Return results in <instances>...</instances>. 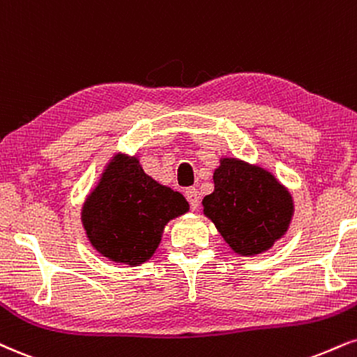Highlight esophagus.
Segmentation results:
<instances>
[{
	"mask_svg": "<svg viewBox=\"0 0 357 357\" xmlns=\"http://www.w3.org/2000/svg\"><path fill=\"white\" fill-rule=\"evenodd\" d=\"M184 196H186L188 203H190V208L197 209V206H199V191H197L196 188H188V190L184 191Z\"/></svg>",
	"mask_w": 357,
	"mask_h": 357,
	"instance_id": "obj_1",
	"label": "esophagus"
}]
</instances>
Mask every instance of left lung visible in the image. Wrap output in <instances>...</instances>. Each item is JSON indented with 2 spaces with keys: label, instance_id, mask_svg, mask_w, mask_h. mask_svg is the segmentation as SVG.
I'll list each match as a JSON object with an SVG mask.
<instances>
[{
  "label": "left lung",
  "instance_id": "8db88e82",
  "mask_svg": "<svg viewBox=\"0 0 357 357\" xmlns=\"http://www.w3.org/2000/svg\"><path fill=\"white\" fill-rule=\"evenodd\" d=\"M204 214L226 243L243 256L259 255L286 233L293 214L289 192L263 167L222 160L214 191L203 199Z\"/></svg>",
  "mask_w": 357,
  "mask_h": 357
}]
</instances>
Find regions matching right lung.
I'll return each mask as SVG.
<instances>
[{
  "label": "right lung",
  "mask_w": 357,
  "mask_h": 357,
  "mask_svg": "<svg viewBox=\"0 0 357 357\" xmlns=\"http://www.w3.org/2000/svg\"><path fill=\"white\" fill-rule=\"evenodd\" d=\"M186 211L183 195L149 178L136 158L118 156L86 201L83 225L102 256L136 266L156 251L166 222Z\"/></svg>",
  "instance_id": "right-lung-1"
}]
</instances>
